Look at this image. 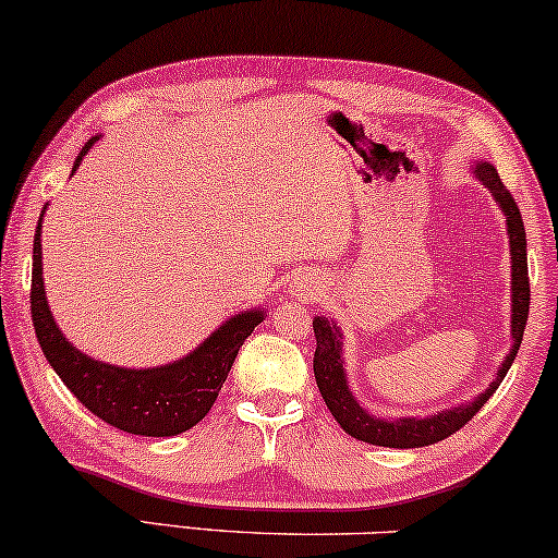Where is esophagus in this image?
I'll use <instances>...</instances> for the list:
<instances>
[{
    "label": "esophagus",
    "mask_w": 558,
    "mask_h": 558,
    "mask_svg": "<svg viewBox=\"0 0 558 558\" xmlns=\"http://www.w3.org/2000/svg\"><path fill=\"white\" fill-rule=\"evenodd\" d=\"M316 291H319V286H316V280L312 278V275H295L293 283H291V293L295 295V299H314Z\"/></svg>",
    "instance_id": "esophagus-1"
}]
</instances>
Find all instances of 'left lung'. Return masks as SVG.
<instances>
[{
	"label": "left lung",
	"mask_w": 558,
	"mask_h": 558,
	"mask_svg": "<svg viewBox=\"0 0 558 558\" xmlns=\"http://www.w3.org/2000/svg\"><path fill=\"white\" fill-rule=\"evenodd\" d=\"M474 174L492 190L495 201L502 208L507 218V236H510V259H512V350L505 357V363L499 365L497 376L492 378V384L486 386L484 393H478L469 404L446 409V412H437L433 417H391L380 420L365 412L357 404V399L352 397L348 376H344L342 365V331L335 322H327L324 316L314 319V337H316V352H314V376L316 386H319L324 404L329 407L331 417L340 422L344 433L355 437V440L371 442V446H384V448H422L433 446L458 433L469 420H474V414L489 401L492 393L499 389L507 371L518 355L520 342H523V331L527 322V308H531V283H527V250H525V227L520 208L514 206V197L510 190L502 185L497 169L489 161L476 165Z\"/></svg>",
	"instance_id": "left-lung-1"
}]
</instances>
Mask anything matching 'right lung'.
<instances>
[{"instance_id": "1", "label": "right lung", "mask_w": 558, "mask_h": 558, "mask_svg": "<svg viewBox=\"0 0 558 558\" xmlns=\"http://www.w3.org/2000/svg\"><path fill=\"white\" fill-rule=\"evenodd\" d=\"M92 136L82 146L72 172L82 165L84 154L95 146ZM44 221V218H40ZM40 221L33 242V286L31 312L33 327L46 361L59 373L66 389L89 409L95 417L131 435L169 437L195 427L214 407L227 380L239 348L265 319L263 308L231 316L206 342L197 344L182 361L159 368H118L76 350L56 327L44 286V255H40Z\"/></svg>"}]
</instances>
